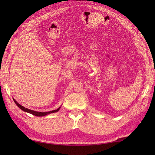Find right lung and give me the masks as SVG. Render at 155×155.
<instances>
[{"label":"right lung","instance_id":"right-lung-1","mask_svg":"<svg viewBox=\"0 0 155 155\" xmlns=\"http://www.w3.org/2000/svg\"><path fill=\"white\" fill-rule=\"evenodd\" d=\"M14 102L15 103V104L17 105L21 109H22V110L25 111V112H28V113H30V114H32V115L36 116H46V115L48 114H51V113L58 112V111L59 110V109H60V108H58V109H56V110H52V111H49V112H37V111H35V110H32L28 109H27V108H25L24 107L22 106L21 105H20L19 104H18L14 99Z\"/></svg>","mask_w":155,"mask_h":155}]
</instances>
